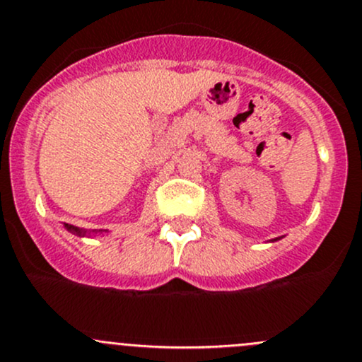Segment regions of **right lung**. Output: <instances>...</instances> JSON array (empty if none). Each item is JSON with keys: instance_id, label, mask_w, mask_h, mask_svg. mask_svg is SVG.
Segmentation results:
<instances>
[{"instance_id": "add662e5", "label": "right lung", "mask_w": 362, "mask_h": 362, "mask_svg": "<svg viewBox=\"0 0 362 362\" xmlns=\"http://www.w3.org/2000/svg\"><path fill=\"white\" fill-rule=\"evenodd\" d=\"M66 229H67V230H71L72 234H78V235H86V230H83V229H78V227H74V226H69V223H66Z\"/></svg>"}]
</instances>
